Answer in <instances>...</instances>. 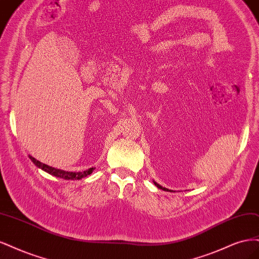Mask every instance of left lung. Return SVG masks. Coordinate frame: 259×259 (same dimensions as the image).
<instances>
[{
    "mask_svg": "<svg viewBox=\"0 0 259 259\" xmlns=\"http://www.w3.org/2000/svg\"><path fill=\"white\" fill-rule=\"evenodd\" d=\"M154 184L158 187V188H159V189H162V190H164V191H173V190H170V189H168V188H165V187H162L161 185H159V184H157V183L154 181Z\"/></svg>",
    "mask_w": 259,
    "mask_h": 259,
    "instance_id": "obj_1",
    "label": "left lung"
}]
</instances>
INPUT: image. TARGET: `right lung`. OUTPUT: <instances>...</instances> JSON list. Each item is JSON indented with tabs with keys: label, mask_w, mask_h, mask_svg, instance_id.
Listing matches in <instances>:
<instances>
[{
	"label": "right lung",
	"mask_w": 259,
	"mask_h": 259,
	"mask_svg": "<svg viewBox=\"0 0 259 259\" xmlns=\"http://www.w3.org/2000/svg\"><path fill=\"white\" fill-rule=\"evenodd\" d=\"M30 159L33 163H34L37 166V168L41 169V170L49 173V174L54 175V177L60 178V179H63V180H80L82 178L88 177V175L93 173L94 170L96 169V168H90V169H88L84 172H69V171H64V170L53 168V166H51V165H47L43 162L36 160L35 158H33L32 156H30Z\"/></svg>",
	"instance_id": "obj_1"
}]
</instances>
